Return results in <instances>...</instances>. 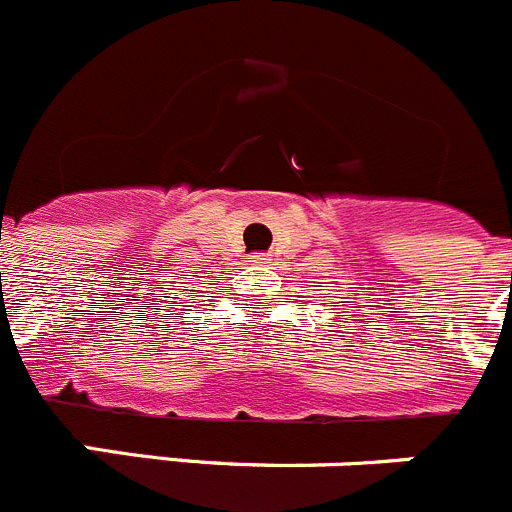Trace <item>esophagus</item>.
I'll use <instances>...</instances> for the list:
<instances>
[{
    "label": "esophagus",
    "instance_id": "34e87169",
    "mask_svg": "<svg viewBox=\"0 0 512 512\" xmlns=\"http://www.w3.org/2000/svg\"><path fill=\"white\" fill-rule=\"evenodd\" d=\"M247 260L252 262V265H265L267 262V255H262V252H255V255H250Z\"/></svg>",
    "mask_w": 512,
    "mask_h": 512
}]
</instances>
